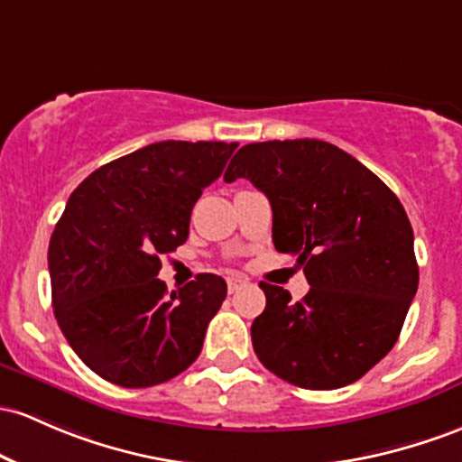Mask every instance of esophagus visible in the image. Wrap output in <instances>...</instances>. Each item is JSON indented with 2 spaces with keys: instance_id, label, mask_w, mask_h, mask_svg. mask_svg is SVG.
Instances as JSON below:
<instances>
[{
  "instance_id": "esophagus-1",
  "label": "esophagus",
  "mask_w": 462,
  "mask_h": 462,
  "mask_svg": "<svg viewBox=\"0 0 462 462\" xmlns=\"http://www.w3.org/2000/svg\"><path fill=\"white\" fill-rule=\"evenodd\" d=\"M245 278H241V276H230L227 278V291L230 293H235V291H239L241 287H245Z\"/></svg>"
}]
</instances>
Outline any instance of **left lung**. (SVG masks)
I'll return each mask as SVG.
<instances>
[{"mask_svg":"<svg viewBox=\"0 0 462 462\" xmlns=\"http://www.w3.org/2000/svg\"><path fill=\"white\" fill-rule=\"evenodd\" d=\"M245 177L272 204L273 247L298 256L309 293L261 282L265 311L252 346L276 377L333 390L364 377L402 333L419 287L402 201L346 151L322 140H272L236 151L223 180Z\"/></svg>","mask_w":462,"mask_h":462,"instance_id":"left-lung-1","label":"left lung"}]
</instances>
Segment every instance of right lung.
<instances>
[{"label":"right lung","instance_id":"obj_1","mask_svg":"<svg viewBox=\"0 0 462 462\" xmlns=\"http://www.w3.org/2000/svg\"><path fill=\"white\" fill-rule=\"evenodd\" d=\"M236 146L155 142L69 195L48 247L54 316L74 353L116 386H157L199 357L226 281L199 273L166 293L155 276L160 256L189 239L192 206Z\"/></svg>","mask_w":462,"mask_h":462}]
</instances>
